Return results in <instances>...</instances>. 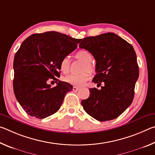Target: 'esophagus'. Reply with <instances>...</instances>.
I'll return each mask as SVG.
<instances>
[{
  "instance_id": "esophagus-1",
  "label": "esophagus",
  "mask_w": 155,
  "mask_h": 155,
  "mask_svg": "<svg viewBox=\"0 0 155 155\" xmlns=\"http://www.w3.org/2000/svg\"><path fill=\"white\" fill-rule=\"evenodd\" d=\"M78 90H79V87H73V90L74 91H78Z\"/></svg>"
}]
</instances>
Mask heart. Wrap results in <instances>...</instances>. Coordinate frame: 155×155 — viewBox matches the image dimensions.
I'll return each instance as SVG.
<instances>
[{"mask_svg":"<svg viewBox=\"0 0 155 155\" xmlns=\"http://www.w3.org/2000/svg\"><path fill=\"white\" fill-rule=\"evenodd\" d=\"M75 57L78 60L82 61L83 65L81 68V72H83L80 74H71L67 75L63 78L65 82L68 83L76 86H81L83 83L87 81L90 77V74H92L95 72V67L91 64L93 57L90 52L85 50H81L76 52ZM70 59L68 56L63 57L60 62V69L64 73L70 71Z\"/></svg>","mask_w":155,"mask_h":155,"instance_id":"1","label":"heart"}]
</instances>
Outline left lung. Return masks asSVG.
I'll list each match as a JSON object with an SVG mask.
<instances>
[{
  "label": "left lung",
  "instance_id": "1",
  "mask_svg": "<svg viewBox=\"0 0 155 155\" xmlns=\"http://www.w3.org/2000/svg\"><path fill=\"white\" fill-rule=\"evenodd\" d=\"M79 48L87 50L96 59L93 79L101 90L90 89V96L81 104L85 112L98 121L120 116L131 103L139 77L137 56L133 46L113 33L84 38Z\"/></svg>",
  "mask_w": 155,
  "mask_h": 155
}]
</instances>
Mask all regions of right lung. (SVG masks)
<instances>
[{
  "mask_svg": "<svg viewBox=\"0 0 155 155\" xmlns=\"http://www.w3.org/2000/svg\"><path fill=\"white\" fill-rule=\"evenodd\" d=\"M81 39L56 31L30 35L21 44L14 60L15 98L25 112L38 119L54 114L72 86L60 81V62L77 48ZM55 80V87L48 84Z\"/></svg>",
  "mask_w": 155,
  "mask_h": 155,
  "instance_id": "add662e5",
  "label": "right lung"
}]
</instances>
